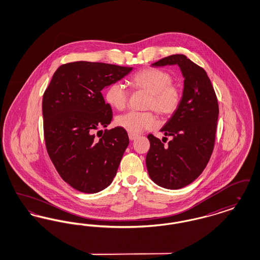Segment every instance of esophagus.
<instances>
[{"label":"esophagus","mask_w":260,"mask_h":260,"mask_svg":"<svg viewBox=\"0 0 260 260\" xmlns=\"http://www.w3.org/2000/svg\"><path fill=\"white\" fill-rule=\"evenodd\" d=\"M138 137V136H136V135H133V134H128V138H129V140H136V138Z\"/></svg>","instance_id":"obj_1"}]
</instances>
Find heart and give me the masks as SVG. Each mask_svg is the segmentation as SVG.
<instances>
[{
	"label": "heart",
	"instance_id": "heart-1",
	"mask_svg": "<svg viewBox=\"0 0 260 260\" xmlns=\"http://www.w3.org/2000/svg\"><path fill=\"white\" fill-rule=\"evenodd\" d=\"M131 86L149 93L144 108L156 112L161 118L173 116L180 107L183 93L173 76L158 68H144L131 78ZM129 91L122 82L110 84L105 91L106 102L117 110L125 108ZM116 124L129 134H139L157 125V118L152 111H129L116 118Z\"/></svg>",
	"mask_w": 260,
	"mask_h": 260
}]
</instances>
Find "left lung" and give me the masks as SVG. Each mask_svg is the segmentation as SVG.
<instances>
[{"instance_id": "obj_1", "label": "left lung", "mask_w": 260, "mask_h": 260, "mask_svg": "<svg viewBox=\"0 0 260 260\" xmlns=\"http://www.w3.org/2000/svg\"><path fill=\"white\" fill-rule=\"evenodd\" d=\"M174 64L179 66L184 77L183 98L178 110L161 129L172 139L165 144V141L148 135L150 149L146 156L150 178L156 184L173 190L192 183L207 167L214 147L219 113L217 98L207 72L185 55H170L152 66Z\"/></svg>"}]
</instances>
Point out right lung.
<instances>
[{
    "mask_svg": "<svg viewBox=\"0 0 260 260\" xmlns=\"http://www.w3.org/2000/svg\"><path fill=\"white\" fill-rule=\"evenodd\" d=\"M132 70L100 62L66 63L54 72L44 93L48 154L62 179L80 192L98 193L117 173L129 140L120 126L99 131L95 137V131L106 127L113 117L101 90Z\"/></svg>",
    "mask_w": 260,
    "mask_h": 260,
    "instance_id": "add662e5",
    "label": "right lung"
}]
</instances>
